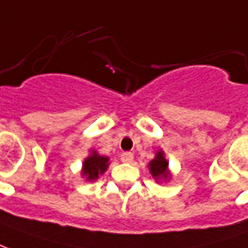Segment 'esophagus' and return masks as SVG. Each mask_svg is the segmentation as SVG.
Listing matches in <instances>:
<instances>
[{
	"instance_id": "34e87169",
	"label": "esophagus",
	"mask_w": 248,
	"mask_h": 248,
	"mask_svg": "<svg viewBox=\"0 0 248 248\" xmlns=\"http://www.w3.org/2000/svg\"><path fill=\"white\" fill-rule=\"evenodd\" d=\"M120 159H121V162H124V163H131V162L134 160V154L123 153L120 155Z\"/></svg>"
}]
</instances>
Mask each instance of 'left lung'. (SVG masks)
Segmentation results:
<instances>
[{
  "label": "left lung",
  "instance_id": "8db88e82",
  "mask_svg": "<svg viewBox=\"0 0 248 248\" xmlns=\"http://www.w3.org/2000/svg\"><path fill=\"white\" fill-rule=\"evenodd\" d=\"M167 165H169V163H167V160L165 159L163 153L159 151V153L156 154L155 159H153L150 162V171H151V175L156 179H166L167 177H169V173H167Z\"/></svg>",
  "mask_w": 248,
  "mask_h": 248
}]
</instances>
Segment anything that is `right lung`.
<instances>
[{
  "mask_svg": "<svg viewBox=\"0 0 248 248\" xmlns=\"http://www.w3.org/2000/svg\"><path fill=\"white\" fill-rule=\"evenodd\" d=\"M108 167V158L101 156L97 153H93L88 159L83 162V171L82 174L86 177L88 181H94L98 175L102 174Z\"/></svg>",
  "mask_w": 248,
  "mask_h": 248,
  "instance_id": "add662e5",
  "label": "right lung"
}]
</instances>
